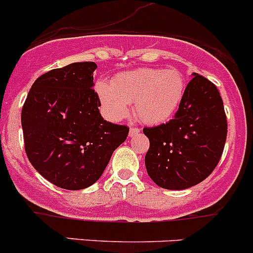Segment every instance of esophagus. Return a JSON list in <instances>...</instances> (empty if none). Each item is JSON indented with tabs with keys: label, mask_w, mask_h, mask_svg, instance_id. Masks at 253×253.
I'll return each instance as SVG.
<instances>
[{
	"label": "esophagus",
	"mask_w": 253,
	"mask_h": 253,
	"mask_svg": "<svg viewBox=\"0 0 253 253\" xmlns=\"http://www.w3.org/2000/svg\"><path fill=\"white\" fill-rule=\"evenodd\" d=\"M138 133H140V129L136 128V127H131V128H129V137L137 136Z\"/></svg>",
	"instance_id": "34e87169"
}]
</instances>
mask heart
Wrapping results in <instances>:
<instances>
[{
  "label": "heart",
  "instance_id": "b5f03b06",
  "mask_svg": "<svg viewBox=\"0 0 253 253\" xmlns=\"http://www.w3.org/2000/svg\"><path fill=\"white\" fill-rule=\"evenodd\" d=\"M185 79L174 68L142 67L116 75L111 84H96V93L105 115L120 121L133 103L134 116L146 125H160L174 115L185 94Z\"/></svg>",
  "mask_w": 253,
  "mask_h": 253
}]
</instances>
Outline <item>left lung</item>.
<instances>
[{
	"instance_id": "1",
	"label": "left lung",
	"mask_w": 253,
	"mask_h": 253,
	"mask_svg": "<svg viewBox=\"0 0 253 253\" xmlns=\"http://www.w3.org/2000/svg\"><path fill=\"white\" fill-rule=\"evenodd\" d=\"M150 140L145 157L151 180L166 190H186L211 174L227 137V120L217 87L192 73L174 117L146 127Z\"/></svg>"
}]
</instances>
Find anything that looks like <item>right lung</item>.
<instances>
[{"instance_id":"right-lung-1","label":"right lung","mask_w":253,"mask_h":253,"mask_svg":"<svg viewBox=\"0 0 253 253\" xmlns=\"http://www.w3.org/2000/svg\"><path fill=\"white\" fill-rule=\"evenodd\" d=\"M94 62H75L35 81L21 113L31 165L63 190H84L102 176L128 127L103 120L92 87Z\"/></svg>"}]
</instances>
